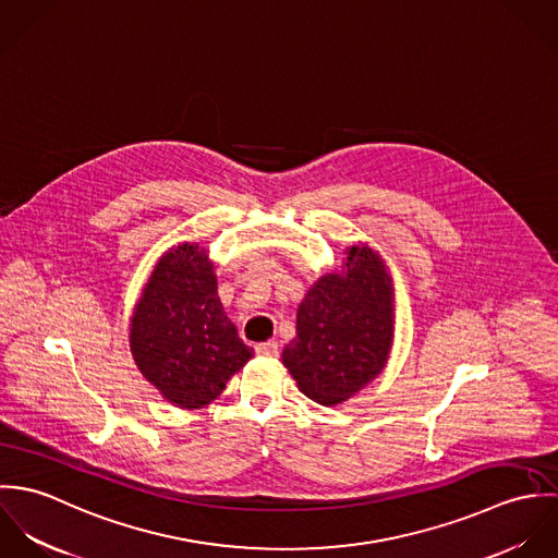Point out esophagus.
Masks as SVG:
<instances>
[{
	"label": "esophagus",
	"instance_id": "1",
	"mask_svg": "<svg viewBox=\"0 0 558 558\" xmlns=\"http://www.w3.org/2000/svg\"><path fill=\"white\" fill-rule=\"evenodd\" d=\"M255 352L262 354V356H277L279 354V343L268 339V341H262L255 345Z\"/></svg>",
	"mask_w": 558,
	"mask_h": 558
}]
</instances>
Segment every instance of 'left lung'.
I'll return each instance as SVG.
<instances>
[{"instance_id":"left-lung-1","label":"left lung","mask_w":558,"mask_h":558,"mask_svg":"<svg viewBox=\"0 0 558 558\" xmlns=\"http://www.w3.org/2000/svg\"><path fill=\"white\" fill-rule=\"evenodd\" d=\"M393 341V288L369 246H350L345 275H324L296 314L283 365L322 405L359 393L387 365Z\"/></svg>"}]
</instances>
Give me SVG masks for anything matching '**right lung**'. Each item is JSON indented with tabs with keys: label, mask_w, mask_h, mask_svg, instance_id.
Listing matches in <instances>:
<instances>
[{
	"label": "right lung",
	"mask_w": 558,
	"mask_h": 558,
	"mask_svg": "<svg viewBox=\"0 0 558 558\" xmlns=\"http://www.w3.org/2000/svg\"><path fill=\"white\" fill-rule=\"evenodd\" d=\"M131 350L142 374L180 408L219 398L253 356L223 312L204 248L182 242L160 257L133 314Z\"/></svg>",
	"instance_id": "right-lung-1"
}]
</instances>
